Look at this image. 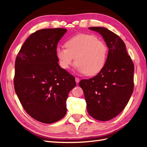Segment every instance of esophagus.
<instances>
[{"label":"esophagus","instance_id":"obj_1","mask_svg":"<svg viewBox=\"0 0 147 147\" xmlns=\"http://www.w3.org/2000/svg\"><path fill=\"white\" fill-rule=\"evenodd\" d=\"M75 81H76V82L77 83H78L80 82V80L79 78H75Z\"/></svg>","mask_w":147,"mask_h":147}]
</instances>
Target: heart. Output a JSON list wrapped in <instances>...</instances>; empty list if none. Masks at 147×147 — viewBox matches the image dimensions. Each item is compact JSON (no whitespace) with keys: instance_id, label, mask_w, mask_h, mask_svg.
Wrapping results in <instances>:
<instances>
[{"instance_id":"b5f03b06","label":"heart","mask_w":147,"mask_h":147,"mask_svg":"<svg viewBox=\"0 0 147 147\" xmlns=\"http://www.w3.org/2000/svg\"><path fill=\"white\" fill-rule=\"evenodd\" d=\"M66 48L57 47L56 56L60 66L69 69L75 63L78 71L87 76H94L103 69L108 56L106 44L96 36L80 34L67 40Z\"/></svg>"}]
</instances>
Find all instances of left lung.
I'll return each mask as SVG.
<instances>
[{"label":"left lung","mask_w":147,"mask_h":147,"mask_svg":"<svg viewBox=\"0 0 147 147\" xmlns=\"http://www.w3.org/2000/svg\"><path fill=\"white\" fill-rule=\"evenodd\" d=\"M89 29L100 34L109 51L103 69L94 77L81 80L79 85L89 115L96 120L108 121L120 113L131 96L134 65L118 35L105 27Z\"/></svg>","instance_id":"8db88e82"}]
</instances>
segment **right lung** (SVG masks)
<instances>
[{
	"mask_svg": "<svg viewBox=\"0 0 147 147\" xmlns=\"http://www.w3.org/2000/svg\"><path fill=\"white\" fill-rule=\"evenodd\" d=\"M66 29H44L23 44L15 62L14 88L25 111L35 120L53 123L66 113V100L75 78L61 68L56 56Z\"/></svg>",
	"mask_w": 147,
	"mask_h": 147,
	"instance_id": "1",
	"label": "right lung"
}]
</instances>
